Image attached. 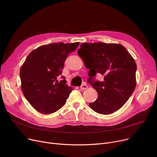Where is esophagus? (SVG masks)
Here are the masks:
<instances>
[{
	"label": "esophagus",
	"mask_w": 157,
	"mask_h": 157,
	"mask_svg": "<svg viewBox=\"0 0 157 157\" xmlns=\"http://www.w3.org/2000/svg\"><path fill=\"white\" fill-rule=\"evenodd\" d=\"M80 88H81V90H86V89H87V88H88V86L86 85V84L83 83V85H82L80 86Z\"/></svg>",
	"instance_id": "obj_1"
}]
</instances>
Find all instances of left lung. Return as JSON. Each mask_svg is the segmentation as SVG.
Wrapping results in <instances>:
<instances>
[{
    "mask_svg": "<svg viewBox=\"0 0 157 157\" xmlns=\"http://www.w3.org/2000/svg\"><path fill=\"white\" fill-rule=\"evenodd\" d=\"M78 53L89 70L88 81L98 93L89 105L94 111L109 114L120 109L134 92L137 65L126 48L120 44L83 43ZM97 74L102 82L95 81Z\"/></svg>",
    "mask_w": 157,
    "mask_h": 157,
    "instance_id": "8db88e82",
    "label": "left lung"
}]
</instances>
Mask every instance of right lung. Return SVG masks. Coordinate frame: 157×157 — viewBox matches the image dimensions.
<instances>
[{"label":"right lung","instance_id":"obj_1","mask_svg":"<svg viewBox=\"0 0 157 157\" xmlns=\"http://www.w3.org/2000/svg\"><path fill=\"white\" fill-rule=\"evenodd\" d=\"M79 43H51L40 46L29 53L20 71L24 96L38 112L48 114L62 108L72 92L63 76L64 62L76 50Z\"/></svg>","mask_w":157,"mask_h":157}]
</instances>
